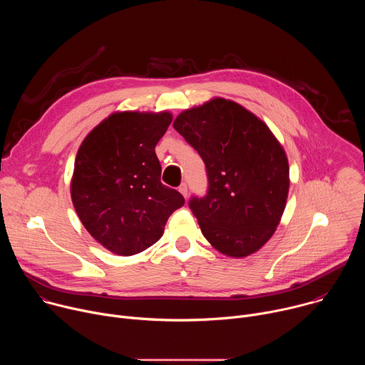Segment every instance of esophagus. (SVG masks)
I'll return each mask as SVG.
<instances>
[{"instance_id": "obj_1", "label": "esophagus", "mask_w": 365, "mask_h": 365, "mask_svg": "<svg viewBox=\"0 0 365 365\" xmlns=\"http://www.w3.org/2000/svg\"><path fill=\"white\" fill-rule=\"evenodd\" d=\"M179 192L186 197V196H187V185H186V183H182V185L179 186Z\"/></svg>"}]
</instances>
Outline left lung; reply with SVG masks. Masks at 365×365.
<instances>
[{"instance_id": "1", "label": "left lung", "mask_w": 365, "mask_h": 365, "mask_svg": "<svg viewBox=\"0 0 365 365\" xmlns=\"http://www.w3.org/2000/svg\"><path fill=\"white\" fill-rule=\"evenodd\" d=\"M173 128L206 166L207 195L189 202L203 237L232 258L257 252L287 202L289 160L280 141L263 120L220 96L182 111Z\"/></svg>"}]
</instances>
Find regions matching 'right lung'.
Returning <instances> with one entry per match:
<instances>
[{
	"instance_id": "add662e5",
	"label": "right lung",
	"mask_w": 365,
	"mask_h": 365,
	"mask_svg": "<svg viewBox=\"0 0 365 365\" xmlns=\"http://www.w3.org/2000/svg\"><path fill=\"white\" fill-rule=\"evenodd\" d=\"M172 113L117 111L83 138L76 153L71 196L86 231L108 251L138 254L165 232L183 196L160 182L155 144Z\"/></svg>"
}]
</instances>
